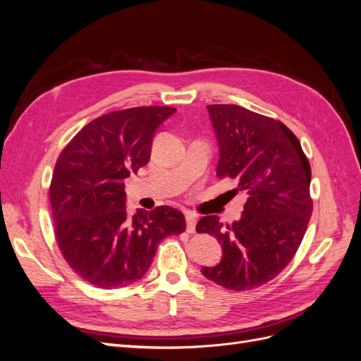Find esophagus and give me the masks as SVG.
<instances>
[{
    "mask_svg": "<svg viewBox=\"0 0 361 361\" xmlns=\"http://www.w3.org/2000/svg\"><path fill=\"white\" fill-rule=\"evenodd\" d=\"M187 231L188 233H194L195 231V224H197V218H195L192 214H187Z\"/></svg>",
    "mask_w": 361,
    "mask_h": 361,
    "instance_id": "1",
    "label": "esophagus"
}]
</instances>
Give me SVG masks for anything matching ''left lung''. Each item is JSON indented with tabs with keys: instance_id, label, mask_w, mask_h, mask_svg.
<instances>
[{
	"instance_id": "obj_1",
	"label": "left lung",
	"mask_w": 361,
	"mask_h": 361,
	"mask_svg": "<svg viewBox=\"0 0 361 361\" xmlns=\"http://www.w3.org/2000/svg\"><path fill=\"white\" fill-rule=\"evenodd\" d=\"M220 159L216 176L238 180L248 199L238 221L203 216L195 231L221 243L223 257L202 274L231 290L277 277L297 253L312 215L310 164L298 138L279 120L239 105H207Z\"/></svg>"
}]
</instances>
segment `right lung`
I'll list each match as a JSON object with an SVG mask.
<instances>
[{
    "label": "right lung",
    "instance_id": "1",
    "mask_svg": "<svg viewBox=\"0 0 361 361\" xmlns=\"http://www.w3.org/2000/svg\"><path fill=\"white\" fill-rule=\"evenodd\" d=\"M174 111L140 106L97 117L57 159L49 187L56 239L71 268L97 288L140 280L162 239L185 231L174 207L126 211L125 179L149 162L157 129Z\"/></svg>",
    "mask_w": 361,
    "mask_h": 361
}]
</instances>
